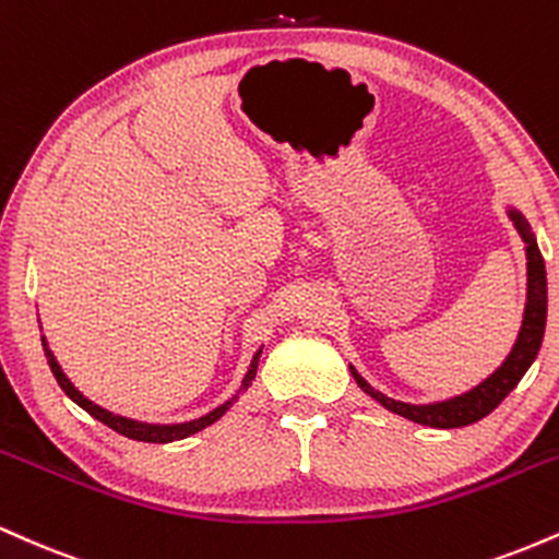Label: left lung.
<instances>
[{"label":"left lung","mask_w":559,"mask_h":559,"mask_svg":"<svg viewBox=\"0 0 559 559\" xmlns=\"http://www.w3.org/2000/svg\"><path fill=\"white\" fill-rule=\"evenodd\" d=\"M507 215H510L512 226L518 228V234H521V239L525 243L523 323H521V331H518L515 344H512L510 355H507L504 362L499 365L489 378H484L478 386L465 391V394L449 396V400H441V402H426V404L391 400V396L383 394V391L370 386V383L357 373L355 365H349V373L357 381V386H360L368 396H373V400L381 404V407H386L389 413L402 415V418L420 423V426H428V428L471 426V423L486 418V415H489L491 409L497 407V404L518 386V383H521L525 370L534 365L538 349H542L544 325H547V267H544V258L542 252H538L534 230H531L528 221H525L521 210L507 207Z\"/></svg>","instance_id":"left-lung-1"}]
</instances>
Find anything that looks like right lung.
<instances>
[{
	"mask_svg": "<svg viewBox=\"0 0 559 559\" xmlns=\"http://www.w3.org/2000/svg\"><path fill=\"white\" fill-rule=\"evenodd\" d=\"M41 346H44V355H47L49 368H52V373H55V378H57V383H60V389L66 391L70 400L79 404V407L86 409V413L92 415V418H96L99 423H105L107 428H112V431L123 433V436H128V439H133V441H150V444H170V441L186 439V436H194V433H199V431H204V428H207V426H213V423L221 420L223 415H226L228 409L234 407L236 402H239V396L243 394V391L252 386L254 376H258L260 355H262V346H260V349L252 355V362H249L247 373H243V378H241L239 391H236V394L230 396V400L223 402L221 407L210 409L207 415H202V418L183 420V423H144V420L126 418V415H115V413H110V409L99 407V404H94L92 400H86V396H83L81 391L75 389L73 383H70V378H68L66 373H62V368H60V362H57L55 352L49 349L47 336H41Z\"/></svg>",
	"mask_w": 559,
	"mask_h": 559,
	"instance_id": "1",
	"label": "right lung"
}]
</instances>
